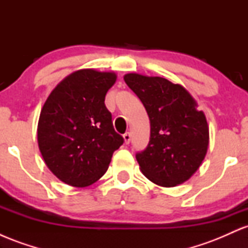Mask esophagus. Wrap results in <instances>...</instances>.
I'll use <instances>...</instances> for the list:
<instances>
[{
  "label": "esophagus",
  "instance_id": "1",
  "mask_svg": "<svg viewBox=\"0 0 248 248\" xmlns=\"http://www.w3.org/2000/svg\"><path fill=\"white\" fill-rule=\"evenodd\" d=\"M124 143L128 144L130 142V133L127 132L124 134Z\"/></svg>",
  "mask_w": 248,
  "mask_h": 248
}]
</instances>
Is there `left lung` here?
<instances>
[{"label": "left lung", "mask_w": 248, "mask_h": 248, "mask_svg": "<svg viewBox=\"0 0 248 248\" xmlns=\"http://www.w3.org/2000/svg\"><path fill=\"white\" fill-rule=\"evenodd\" d=\"M124 79L140 98L150 120L149 144L136 154L142 173L160 186L184 183L207 153L210 133L205 114L181 84L134 72Z\"/></svg>", "instance_id": "left-lung-1"}]
</instances>
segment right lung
Returning <instances> with one entry per match:
<instances>
[{"label":"right lung","mask_w":248,"mask_h":248,"mask_svg":"<svg viewBox=\"0 0 248 248\" xmlns=\"http://www.w3.org/2000/svg\"><path fill=\"white\" fill-rule=\"evenodd\" d=\"M116 78L113 71H75L53 88L42 108L39 150L50 171L65 184L85 187L95 183L124 143L105 106V95Z\"/></svg>","instance_id":"right-lung-1"}]
</instances>
